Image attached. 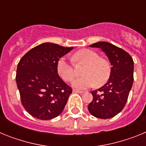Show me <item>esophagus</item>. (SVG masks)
Segmentation results:
<instances>
[{
	"mask_svg": "<svg viewBox=\"0 0 146 146\" xmlns=\"http://www.w3.org/2000/svg\"><path fill=\"white\" fill-rule=\"evenodd\" d=\"M73 92L74 93H77V94H82L84 91H79V90H73Z\"/></svg>",
	"mask_w": 146,
	"mask_h": 146,
	"instance_id": "34e87169",
	"label": "esophagus"
}]
</instances>
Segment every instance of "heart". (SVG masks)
Masks as SVG:
<instances>
[{
	"mask_svg": "<svg viewBox=\"0 0 146 146\" xmlns=\"http://www.w3.org/2000/svg\"><path fill=\"white\" fill-rule=\"evenodd\" d=\"M74 62L86 64L82 70V77H77L72 82V86L77 89H86L96 83L102 86L108 81L110 75V66L108 61L94 51L88 49L78 50L73 55ZM57 72L62 79L71 81L74 77V71L72 64L64 57L60 58L57 63Z\"/></svg>",
	"mask_w": 146,
	"mask_h": 146,
	"instance_id": "obj_1",
	"label": "heart"
}]
</instances>
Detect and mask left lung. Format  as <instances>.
Returning <instances> with one entry per match:
<instances>
[{
  "instance_id": "obj_1",
  "label": "left lung",
  "mask_w": 146,
  "mask_h": 146,
  "mask_svg": "<svg viewBox=\"0 0 146 146\" xmlns=\"http://www.w3.org/2000/svg\"><path fill=\"white\" fill-rule=\"evenodd\" d=\"M90 47L101 48L105 52L111 71L106 84L91 91L93 100L88 109L96 118H113L123 109L133 85V59L128 52L109 42H99Z\"/></svg>"
}]
</instances>
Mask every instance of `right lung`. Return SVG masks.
Masks as SVG:
<instances>
[{"label":"right lung","mask_w":146,"mask_h":146,"mask_svg":"<svg viewBox=\"0 0 146 146\" xmlns=\"http://www.w3.org/2000/svg\"><path fill=\"white\" fill-rule=\"evenodd\" d=\"M73 47L45 42L29 50L17 65L16 82L23 107L34 118L50 120L58 116L72 90L59 77V58Z\"/></svg>","instance_id":"right-lung-1"}]
</instances>
